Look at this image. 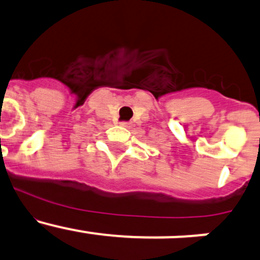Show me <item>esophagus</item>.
<instances>
[{
    "instance_id": "34e87169",
    "label": "esophagus",
    "mask_w": 260,
    "mask_h": 260,
    "mask_svg": "<svg viewBox=\"0 0 260 260\" xmlns=\"http://www.w3.org/2000/svg\"><path fill=\"white\" fill-rule=\"evenodd\" d=\"M131 124H132L131 122H120V125H123V127H131Z\"/></svg>"
}]
</instances>
